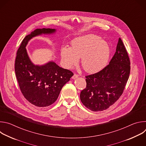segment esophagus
Returning <instances> with one entry per match:
<instances>
[{"label": "esophagus", "mask_w": 146, "mask_h": 146, "mask_svg": "<svg viewBox=\"0 0 146 146\" xmlns=\"http://www.w3.org/2000/svg\"><path fill=\"white\" fill-rule=\"evenodd\" d=\"M78 77V74H74V75L72 76V78L73 79H75V78H76L77 77Z\"/></svg>", "instance_id": "34e87169"}]
</instances>
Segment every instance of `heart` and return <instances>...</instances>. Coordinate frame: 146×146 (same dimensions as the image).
<instances>
[{
    "label": "heart",
    "mask_w": 146,
    "mask_h": 146,
    "mask_svg": "<svg viewBox=\"0 0 146 146\" xmlns=\"http://www.w3.org/2000/svg\"><path fill=\"white\" fill-rule=\"evenodd\" d=\"M61 58L68 69L76 65L81 58L82 68L88 73H96L105 67L110 55V48L106 41L94 35H88L74 39L71 47L61 50Z\"/></svg>",
    "instance_id": "1"
}]
</instances>
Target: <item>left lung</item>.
<instances>
[{"label":"left lung","instance_id":"1","mask_svg":"<svg viewBox=\"0 0 146 146\" xmlns=\"http://www.w3.org/2000/svg\"><path fill=\"white\" fill-rule=\"evenodd\" d=\"M130 65L127 49L119 37L109 64L100 71L86 76L87 86L80 93L83 105L94 111L105 110L113 105L125 88Z\"/></svg>","mask_w":146,"mask_h":146}]
</instances>
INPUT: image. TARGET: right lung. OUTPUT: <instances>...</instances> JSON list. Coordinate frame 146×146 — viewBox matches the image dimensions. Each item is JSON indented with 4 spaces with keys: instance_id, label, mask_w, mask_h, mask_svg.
Wrapping results in <instances>:
<instances>
[{
    "instance_id": "obj_1",
    "label": "right lung",
    "mask_w": 146,
    "mask_h": 146,
    "mask_svg": "<svg viewBox=\"0 0 146 146\" xmlns=\"http://www.w3.org/2000/svg\"><path fill=\"white\" fill-rule=\"evenodd\" d=\"M55 31L50 28L35 30L26 36L17 52L14 69L21 91L29 102L39 108L54 103L62 87L73 75L72 71L60 68L53 62L35 66L28 57L25 47L32 37Z\"/></svg>"
}]
</instances>
